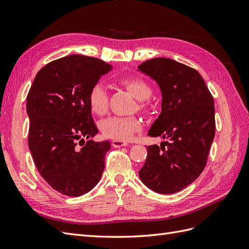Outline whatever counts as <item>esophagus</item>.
Wrapping results in <instances>:
<instances>
[{"label": "esophagus", "mask_w": 249, "mask_h": 249, "mask_svg": "<svg viewBox=\"0 0 249 249\" xmlns=\"http://www.w3.org/2000/svg\"><path fill=\"white\" fill-rule=\"evenodd\" d=\"M127 145V142L123 141V140H113L112 141V146L113 147H122Z\"/></svg>", "instance_id": "34e87169"}]
</instances>
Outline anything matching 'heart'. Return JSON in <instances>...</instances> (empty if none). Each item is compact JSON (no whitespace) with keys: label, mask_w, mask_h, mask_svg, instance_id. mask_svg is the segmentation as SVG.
Listing matches in <instances>:
<instances>
[{"label":"heart","mask_w":249,"mask_h":249,"mask_svg":"<svg viewBox=\"0 0 249 249\" xmlns=\"http://www.w3.org/2000/svg\"><path fill=\"white\" fill-rule=\"evenodd\" d=\"M126 89L139 101H146L152 95V88L147 83L138 77L124 78L122 80ZM88 104L91 111L97 115L106 113L108 109V92L102 83H95L88 94ZM104 136L116 140H129L134 134L140 132L142 123L136 117L112 116L105 119L101 124Z\"/></svg>","instance_id":"1"}]
</instances>
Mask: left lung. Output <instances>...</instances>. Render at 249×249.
<instances>
[{
	"mask_svg": "<svg viewBox=\"0 0 249 249\" xmlns=\"http://www.w3.org/2000/svg\"><path fill=\"white\" fill-rule=\"evenodd\" d=\"M138 71L156 81L162 94L161 113L148 135L168 140L161 147L146 146L139 178L157 193H176L193 183L207 164L215 136L213 96L197 71L172 59L147 60Z\"/></svg>",
	"mask_w": 249,
	"mask_h": 249,
	"instance_id": "1",
	"label": "left lung"
}]
</instances>
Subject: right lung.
Masks as SVG:
<instances>
[{
  "instance_id": "obj_1",
  "label": "right lung",
  "mask_w": 249,
  "mask_h": 249,
  "mask_svg": "<svg viewBox=\"0 0 249 249\" xmlns=\"http://www.w3.org/2000/svg\"><path fill=\"white\" fill-rule=\"evenodd\" d=\"M111 70L97 58L66 56L43 66L29 90L30 152L40 176L67 196L89 192L104 171L111 145L109 141L90 140L99 130L88 94Z\"/></svg>"
}]
</instances>
